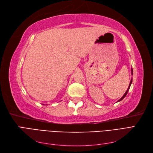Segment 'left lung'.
<instances>
[{
  "label": "left lung",
  "instance_id": "1",
  "mask_svg": "<svg viewBox=\"0 0 153 153\" xmlns=\"http://www.w3.org/2000/svg\"><path fill=\"white\" fill-rule=\"evenodd\" d=\"M131 75H133V69H132V68H131ZM132 80H133V78H131V80H130V82H129V86H128V89L126 90V92H125V93L124 94V95L121 97V98H120V99L117 101V102H119V101H121V100H123L125 98V97H126V95H127V94H128V91H129V88H130V86H131V85Z\"/></svg>",
  "mask_w": 153,
  "mask_h": 153
}]
</instances>
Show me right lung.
Here are the masks:
<instances>
[{"instance_id":"add662e5","label":"right lung","mask_w":153,"mask_h":153,"mask_svg":"<svg viewBox=\"0 0 153 153\" xmlns=\"http://www.w3.org/2000/svg\"><path fill=\"white\" fill-rule=\"evenodd\" d=\"M43 105H44V104H43Z\"/></svg>"}]
</instances>
